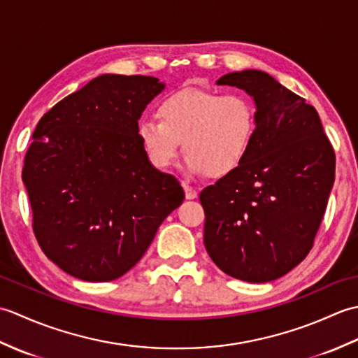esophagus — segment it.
I'll return each mask as SVG.
<instances>
[{"label": "esophagus", "instance_id": "obj_1", "mask_svg": "<svg viewBox=\"0 0 358 358\" xmlns=\"http://www.w3.org/2000/svg\"><path fill=\"white\" fill-rule=\"evenodd\" d=\"M183 187H185V194H186V199L187 200L196 199V195H199V192H196L192 186H189L187 183H183Z\"/></svg>", "mask_w": 358, "mask_h": 358}]
</instances>
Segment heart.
I'll use <instances>...</instances> for the list:
<instances>
[{"instance_id":"heart-1","label":"heart","mask_w":358,"mask_h":358,"mask_svg":"<svg viewBox=\"0 0 358 358\" xmlns=\"http://www.w3.org/2000/svg\"><path fill=\"white\" fill-rule=\"evenodd\" d=\"M158 120L141 121L138 140L150 164L169 167L183 143L187 171L226 177L246 162L254 148L258 115L241 94L185 87L159 103Z\"/></svg>"}]
</instances>
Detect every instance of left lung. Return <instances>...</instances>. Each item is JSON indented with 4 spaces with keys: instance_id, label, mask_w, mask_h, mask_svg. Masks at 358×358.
<instances>
[{
    "instance_id": "left-lung-1",
    "label": "left lung",
    "mask_w": 358,
    "mask_h": 358,
    "mask_svg": "<svg viewBox=\"0 0 358 358\" xmlns=\"http://www.w3.org/2000/svg\"><path fill=\"white\" fill-rule=\"evenodd\" d=\"M254 98V148L237 171L204 187V246L227 275L250 283L283 277L314 246L336 178V152L314 106L269 73L223 75Z\"/></svg>"
}]
</instances>
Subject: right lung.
<instances>
[{"instance_id": "obj_1", "label": "right lung", "mask_w": 358, "mask_h": 358, "mask_svg": "<svg viewBox=\"0 0 358 358\" xmlns=\"http://www.w3.org/2000/svg\"><path fill=\"white\" fill-rule=\"evenodd\" d=\"M163 89L154 77L100 75L38 121L22 166L34 234L73 277L124 275L185 200L138 140L141 112Z\"/></svg>"}]
</instances>
